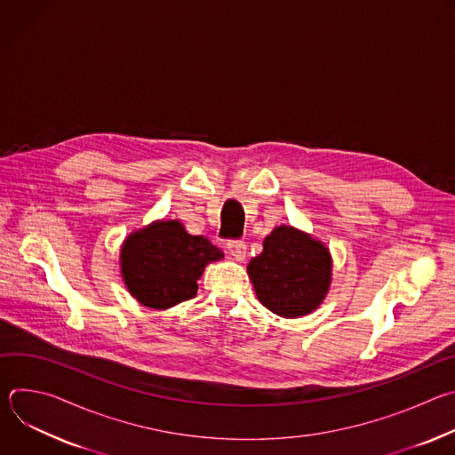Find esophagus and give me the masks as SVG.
<instances>
[{
    "label": "esophagus",
    "instance_id": "1",
    "mask_svg": "<svg viewBox=\"0 0 455 455\" xmlns=\"http://www.w3.org/2000/svg\"><path fill=\"white\" fill-rule=\"evenodd\" d=\"M227 250L228 253L232 255V259H235V261H243V259L246 257V244L239 239H232L227 243Z\"/></svg>",
    "mask_w": 455,
    "mask_h": 455
}]
</instances>
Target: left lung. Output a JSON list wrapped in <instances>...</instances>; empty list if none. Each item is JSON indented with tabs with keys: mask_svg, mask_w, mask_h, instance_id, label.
Instances as JSON below:
<instances>
[{
	"mask_svg": "<svg viewBox=\"0 0 455 455\" xmlns=\"http://www.w3.org/2000/svg\"><path fill=\"white\" fill-rule=\"evenodd\" d=\"M257 299L272 313L297 318L313 311L331 283L328 248L309 235L277 227L263 243V251L248 265Z\"/></svg>",
	"mask_w": 455,
	"mask_h": 455,
	"instance_id": "left-lung-1",
	"label": "left lung"
}]
</instances>
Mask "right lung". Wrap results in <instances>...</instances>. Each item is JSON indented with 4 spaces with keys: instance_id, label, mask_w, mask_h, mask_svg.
<instances>
[{
    "instance_id": "1",
    "label": "right lung",
    "mask_w": 455,
    "mask_h": 455,
    "mask_svg": "<svg viewBox=\"0 0 455 455\" xmlns=\"http://www.w3.org/2000/svg\"><path fill=\"white\" fill-rule=\"evenodd\" d=\"M122 275L144 306L167 309L198 291L211 261L223 257L204 235H190L180 221H158L129 235L122 246Z\"/></svg>"
}]
</instances>
